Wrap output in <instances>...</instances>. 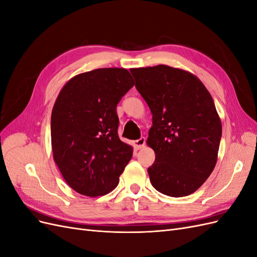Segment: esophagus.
<instances>
[{"label":"esophagus","instance_id":"esophagus-1","mask_svg":"<svg viewBox=\"0 0 257 257\" xmlns=\"http://www.w3.org/2000/svg\"><path fill=\"white\" fill-rule=\"evenodd\" d=\"M146 145V138L145 137H141L137 141L134 142V146L137 148V149H142Z\"/></svg>","mask_w":257,"mask_h":257}]
</instances>
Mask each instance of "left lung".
<instances>
[{"instance_id": "left-lung-1", "label": "left lung", "mask_w": 257, "mask_h": 257, "mask_svg": "<svg viewBox=\"0 0 257 257\" xmlns=\"http://www.w3.org/2000/svg\"><path fill=\"white\" fill-rule=\"evenodd\" d=\"M135 87L152 112L147 144L155 190L182 197L199 189L216 164L222 124L210 93L196 76L167 65L132 68Z\"/></svg>"}]
</instances>
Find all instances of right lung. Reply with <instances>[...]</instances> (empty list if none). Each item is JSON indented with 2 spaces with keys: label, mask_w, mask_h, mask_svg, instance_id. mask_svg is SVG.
Returning <instances> with one entry per match:
<instances>
[{
  "label": "right lung",
  "mask_w": 257,
  "mask_h": 257,
  "mask_svg": "<svg viewBox=\"0 0 257 257\" xmlns=\"http://www.w3.org/2000/svg\"><path fill=\"white\" fill-rule=\"evenodd\" d=\"M134 85L124 68H97L69 80L51 113L53 160L73 190L90 197L105 195L133 155L120 141L116 105Z\"/></svg>",
  "instance_id": "add662e5"
}]
</instances>
